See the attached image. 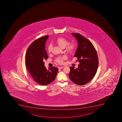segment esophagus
<instances>
[{
  "mask_svg": "<svg viewBox=\"0 0 122 122\" xmlns=\"http://www.w3.org/2000/svg\"><path fill=\"white\" fill-rule=\"evenodd\" d=\"M64 68L63 66H60L59 67V69H62V68Z\"/></svg>",
  "mask_w": 122,
  "mask_h": 122,
  "instance_id": "1",
  "label": "esophagus"
}]
</instances>
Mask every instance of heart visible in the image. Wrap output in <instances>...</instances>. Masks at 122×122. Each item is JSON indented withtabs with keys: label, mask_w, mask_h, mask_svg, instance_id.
Wrapping results in <instances>:
<instances>
[{
	"label": "heart",
	"mask_w": 122,
	"mask_h": 122,
	"mask_svg": "<svg viewBox=\"0 0 122 122\" xmlns=\"http://www.w3.org/2000/svg\"><path fill=\"white\" fill-rule=\"evenodd\" d=\"M56 42L59 47L61 48H64L66 46V51L70 54H73L77 48V45L74 42L70 43L68 40L63 37H59L56 40ZM52 46L51 44H50L48 46L47 51L49 53H51L52 51ZM65 58V56L59 57L56 59V63L59 64H62L63 63V59Z\"/></svg>",
	"instance_id": "obj_1"
}]
</instances>
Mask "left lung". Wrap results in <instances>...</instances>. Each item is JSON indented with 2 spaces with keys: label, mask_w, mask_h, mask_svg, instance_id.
I'll use <instances>...</instances> for the list:
<instances>
[{
  "label": "left lung",
  "mask_w": 122,
  "mask_h": 122,
  "mask_svg": "<svg viewBox=\"0 0 122 122\" xmlns=\"http://www.w3.org/2000/svg\"><path fill=\"white\" fill-rule=\"evenodd\" d=\"M76 38L78 47L75 55L79 62L78 68L70 67L69 77L72 82L79 86L89 82L95 75L98 65V58L94 46L88 40L79 33H72Z\"/></svg>",
  "instance_id": "1"
}]
</instances>
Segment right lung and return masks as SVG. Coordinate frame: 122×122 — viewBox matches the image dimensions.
Returning a JSON list of instances; mask_svg holds the SVG:
<instances>
[{
  "label": "right lung",
  "instance_id": "obj_1",
  "mask_svg": "<svg viewBox=\"0 0 122 122\" xmlns=\"http://www.w3.org/2000/svg\"><path fill=\"white\" fill-rule=\"evenodd\" d=\"M48 35L40 37L32 42L27 50L25 64L33 80L42 86L48 85L55 79L58 69L52 67L47 70L44 60L48 59L45 44Z\"/></svg>",
  "mask_w": 122,
  "mask_h": 122
}]
</instances>
